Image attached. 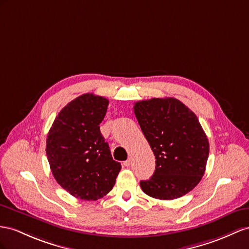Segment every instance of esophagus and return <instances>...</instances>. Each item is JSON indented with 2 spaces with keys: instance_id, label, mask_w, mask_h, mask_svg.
<instances>
[{
  "instance_id": "esophagus-1",
  "label": "esophagus",
  "mask_w": 249,
  "mask_h": 249,
  "mask_svg": "<svg viewBox=\"0 0 249 249\" xmlns=\"http://www.w3.org/2000/svg\"><path fill=\"white\" fill-rule=\"evenodd\" d=\"M123 164H124V166H126V167H129L130 165H131V159L129 158L128 160H126V161L123 163Z\"/></svg>"
}]
</instances>
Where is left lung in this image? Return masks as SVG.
Masks as SVG:
<instances>
[{
	"mask_svg": "<svg viewBox=\"0 0 249 249\" xmlns=\"http://www.w3.org/2000/svg\"><path fill=\"white\" fill-rule=\"evenodd\" d=\"M133 111L156 158L154 175L140 182L142 190L160 200L185 196L201 181L209 155L199 120L174 98L139 101Z\"/></svg>",
	"mask_w": 249,
	"mask_h": 249,
	"instance_id": "1",
	"label": "left lung"
}]
</instances>
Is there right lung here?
<instances>
[{
    "instance_id": "right-lung-1",
    "label": "right lung",
    "mask_w": 249,
    "mask_h": 249,
    "mask_svg": "<svg viewBox=\"0 0 249 249\" xmlns=\"http://www.w3.org/2000/svg\"><path fill=\"white\" fill-rule=\"evenodd\" d=\"M107 106L103 97L82 94L59 112L47 135L46 155L55 181L81 200L106 196L121 170L100 131Z\"/></svg>"
}]
</instances>
